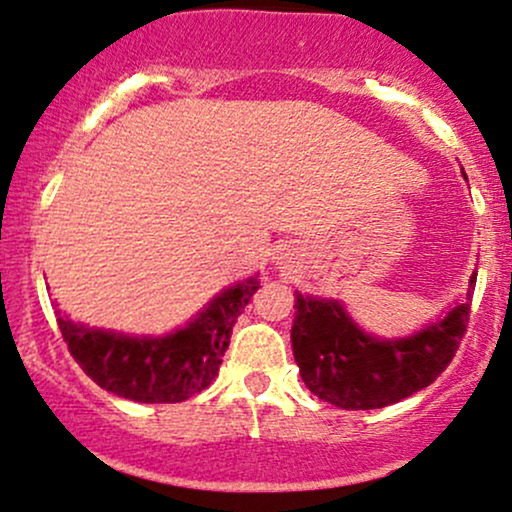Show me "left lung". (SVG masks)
I'll list each match as a JSON object with an SVG mask.
<instances>
[{"mask_svg": "<svg viewBox=\"0 0 512 512\" xmlns=\"http://www.w3.org/2000/svg\"><path fill=\"white\" fill-rule=\"evenodd\" d=\"M469 291L438 320L407 337H375L356 325L342 301L296 291L293 356L305 387L339 409H380L424 390L448 368L469 322Z\"/></svg>", "mask_w": 512, "mask_h": 512, "instance_id": "obj_1", "label": "left lung"}]
</instances>
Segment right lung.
Wrapping results in <instances>:
<instances>
[{
  "label": "right lung",
  "instance_id": "1",
  "mask_svg": "<svg viewBox=\"0 0 512 512\" xmlns=\"http://www.w3.org/2000/svg\"><path fill=\"white\" fill-rule=\"evenodd\" d=\"M260 289L257 274L216 293L185 327L151 337L88 327L57 310V325L81 370L117 397L144 404L185 402L219 375L238 315Z\"/></svg>",
  "mask_w": 512,
  "mask_h": 512
}]
</instances>
